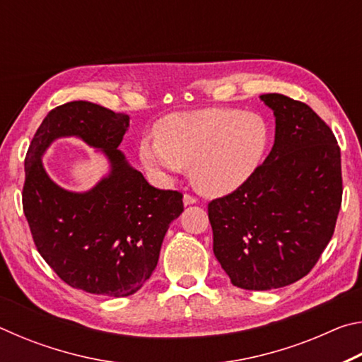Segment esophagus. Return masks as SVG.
Returning <instances> with one entry per match:
<instances>
[{"instance_id": "esophagus-1", "label": "esophagus", "mask_w": 362, "mask_h": 362, "mask_svg": "<svg viewBox=\"0 0 362 362\" xmlns=\"http://www.w3.org/2000/svg\"><path fill=\"white\" fill-rule=\"evenodd\" d=\"M198 203V199L194 198L192 194H183V206H192Z\"/></svg>"}]
</instances>
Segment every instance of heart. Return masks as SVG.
I'll return each instance as SVG.
<instances>
[{"mask_svg": "<svg viewBox=\"0 0 362 362\" xmlns=\"http://www.w3.org/2000/svg\"><path fill=\"white\" fill-rule=\"evenodd\" d=\"M269 126L259 113L233 108H204L174 113L156 124V139L144 137L139 158L161 182L189 168L201 193L236 192L262 166L269 146Z\"/></svg>", "mask_w": 362, "mask_h": 362, "instance_id": "b5f03b06", "label": "heart"}]
</instances>
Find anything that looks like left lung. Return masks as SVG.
Masks as SVG:
<instances>
[{
	"label": "left lung",
	"mask_w": 362,
	"mask_h": 362,
	"mask_svg": "<svg viewBox=\"0 0 362 362\" xmlns=\"http://www.w3.org/2000/svg\"><path fill=\"white\" fill-rule=\"evenodd\" d=\"M260 100L274 116V144L252 179L209 203L214 254L233 286L269 291L316 265L341 204L340 148L306 103L283 94Z\"/></svg>",
	"instance_id": "obj_1"
}]
</instances>
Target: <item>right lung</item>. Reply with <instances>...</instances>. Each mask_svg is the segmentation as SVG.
Here are the masks:
<instances>
[{"label": "right lung", "instance_id": "obj_1", "mask_svg": "<svg viewBox=\"0 0 362 362\" xmlns=\"http://www.w3.org/2000/svg\"><path fill=\"white\" fill-rule=\"evenodd\" d=\"M131 118L93 102L51 110L25 158L23 214L36 249L66 284L89 293L127 297L151 276L169 225L183 212L182 194L159 189L118 150ZM75 136L107 158L109 173L86 192H71L42 164L59 138Z\"/></svg>", "mask_w": 362, "mask_h": 362}]
</instances>
